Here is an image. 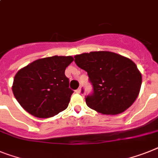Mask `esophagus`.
I'll list each match as a JSON object with an SVG mask.
<instances>
[{
    "instance_id": "34e87169",
    "label": "esophagus",
    "mask_w": 158,
    "mask_h": 158,
    "mask_svg": "<svg viewBox=\"0 0 158 158\" xmlns=\"http://www.w3.org/2000/svg\"><path fill=\"white\" fill-rule=\"evenodd\" d=\"M76 93H77V94H80L81 93V88H78L77 89Z\"/></svg>"
}]
</instances>
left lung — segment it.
Masks as SVG:
<instances>
[{
	"mask_svg": "<svg viewBox=\"0 0 158 158\" xmlns=\"http://www.w3.org/2000/svg\"><path fill=\"white\" fill-rule=\"evenodd\" d=\"M74 58L78 67L87 72L93 86L92 93L85 97L89 108L102 114H116L136 99L142 77L130 59L110 52L83 53Z\"/></svg>",
	"mask_w": 158,
	"mask_h": 158,
	"instance_id": "1",
	"label": "left lung"
}]
</instances>
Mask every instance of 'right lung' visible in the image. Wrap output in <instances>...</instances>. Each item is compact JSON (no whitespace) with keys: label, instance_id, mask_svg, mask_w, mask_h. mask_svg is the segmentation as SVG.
Returning <instances> with one entry per match:
<instances>
[{"label":"right lung","instance_id":"1","mask_svg":"<svg viewBox=\"0 0 158 158\" xmlns=\"http://www.w3.org/2000/svg\"><path fill=\"white\" fill-rule=\"evenodd\" d=\"M72 56H55L34 61L14 77L13 93L24 110L38 118H49L68 107L73 90L65 69Z\"/></svg>","mask_w":158,"mask_h":158}]
</instances>
